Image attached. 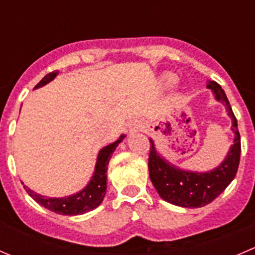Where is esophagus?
Instances as JSON below:
<instances>
[{"instance_id": "34e87169", "label": "esophagus", "mask_w": 255, "mask_h": 255, "mask_svg": "<svg viewBox=\"0 0 255 255\" xmlns=\"http://www.w3.org/2000/svg\"><path fill=\"white\" fill-rule=\"evenodd\" d=\"M142 128V123L139 122V121H134V122H132L129 125V129L130 130H138Z\"/></svg>"}]
</instances>
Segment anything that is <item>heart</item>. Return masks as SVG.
Masks as SVG:
<instances>
[{"instance_id":"obj_1","label":"heart","mask_w":255,"mask_h":255,"mask_svg":"<svg viewBox=\"0 0 255 255\" xmlns=\"http://www.w3.org/2000/svg\"><path fill=\"white\" fill-rule=\"evenodd\" d=\"M160 81H161V84L164 85V86L170 87V86H173V85L176 84L177 76L174 75V74H171V73H166V74H164L163 76H161Z\"/></svg>"}]
</instances>
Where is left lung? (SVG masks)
I'll list each match as a JSON object with an SVG mask.
<instances>
[{"label": "left lung", "instance_id": "obj_1", "mask_svg": "<svg viewBox=\"0 0 255 255\" xmlns=\"http://www.w3.org/2000/svg\"><path fill=\"white\" fill-rule=\"evenodd\" d=\"M207 89L212 90L215 99L223 104L228 116L232 120L235 139L225 160L207 173L181 170L158 153L154 142L150 140L148 168L149 176L159 196L169 204L186 208L206 206L218 195L225 191L237 174L241 158V135L238 132L237 120L232 111L230 101L222 87L215 81H207Z\"/></svg>", "mask_w": 255, "mask_h": 255}]
</instances>
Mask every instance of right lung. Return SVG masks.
I'll list each match as a JSON object with an SVG mask.
<instances>
[{
  "instance_id": "add662e5",
  "label": "right lung",
  "mask_w": 255,
  "mask_h": 255,
  "mask_svg": "<svg viewBox=\"0 0 255 255\" xmlns=\"http://www.w3.org/2000/svg\"><path fill=\"white\" fill-rule=\"evenodd\" d=\"M58 74L59 73H55V71L47 74L44 78L35 85L34 89H38V87H42L44 85H47L51 80L55 79V76ZM125 137L126 135L122 134L116 142L109 144V145L105 146V148H102L100 150L99 155H97L94 175H92L87 186L84 187L81 191L76 192V194L71 195V196L61 197V199H56V197L53 199V197L42 196V195L37 194V192H34L27 186H24L25 191L38 204L42 205L43 207L48 208V210L53 211V212L59 213V215L76 216L92 211L94 208L100 206L101 202L104 201L107 187V165H109L112 153L116 150L117 145L122 142Z\"/></svg>"
}]
</instances>
